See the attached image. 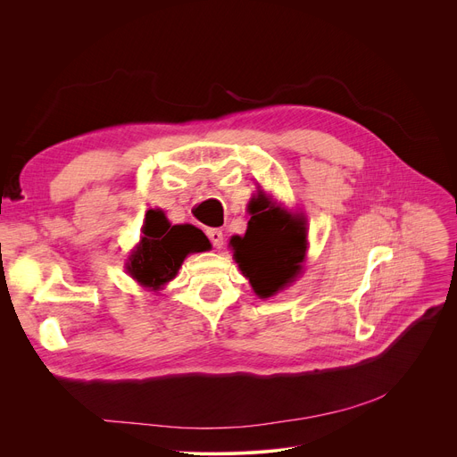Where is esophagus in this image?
Masks as SVG:
<instances>
[{
  "label": "esophagus",
  "instance_id": "esophagus-1",
  "mask_svg": "<svg viewBox=\"0 0 457 457\" xmlns=\"http://www.w3.org/2000/svg\"><path fill=\"white\" fill-rule=\"evenodd\" d=\"M207 237H209V241L212 243L214 248H222L224 246V235H222L220 229H209Z\"/></svg>",
  "mask_w": 457,
  "mask_h": 457
}]
</instances>
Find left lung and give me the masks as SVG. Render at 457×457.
Masks as SVG:
<instances>
[{"label":"left lung","instance_id":"1","mask_svg":"<svg viewBox=\"0 0 457 457\" xmlns=\"http://www.w3.org/2000/svg\"><path fill=\"white\" fill-rule=\"evenodd\" d=\"M248 211L252 219L245 237H231L229 246L253 293L270 298L302 272L307 250L305 219L283 209L262 190H257Z\"/></svg>","mask_w":457,"mask_h":457}]
</instances>
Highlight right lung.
<instances>
[{"mask_svg": "<svg viewBox=\"0 0 457 457\" xmlns=\"http://www.w3.org/2000/svg\"><path fill=\"white\" fill-rule=\"evenodd\" d=\"M211 248L205 233L190 224L172 226L161 209H150L142 226V237L128 259V272L142 287L159 291L176 278L188 253Z\"/></svg>", "mask_w": 457, "mask_h": 457, "instance_id": "add662e5", "label": "right lung"}]
</instances>
